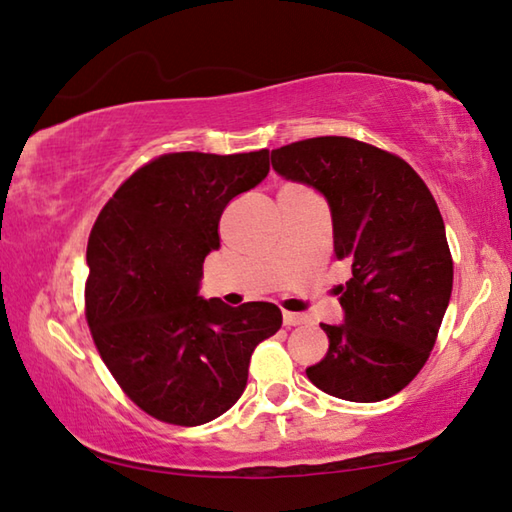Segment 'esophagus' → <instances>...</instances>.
Returning <instances> with one entry per match:
<instances>
[{"mask_svg":"<svg viewBox=\"0 0 512 512\" xmlns=\"http://www.w3.org/2000/svg\"><path fill=\"white\" fill-rule=\"evenodd\" d=\"M304 322H306V315L284 311V324H286V327H297V324H304Z\"/></svg>","mask_w":512,"mask_h":512,"instance_id":"obj_1","label":"esophagus"}]
</instances>
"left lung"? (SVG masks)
Segmentation results:
<instances>
[{"mask_svg": "<svg viewBox=\"0 0 512 512\" xmlns=\"http://www.w3.org/2000/svg\"><path fill=\"white\" fill-rule=\"evenodd\" d=\"M286 181L329 203L333 250L351 266L338 286L345 318L320 324L329 351L306 369L342 401L378 403L401 392L434 347L452 293V257L439 206L398 156L345 136L271 152Z\"/></svg>", "mask_w": 512, "mask_h": 512, "instance_id": "left-lung-1", "label": "left lung"}]
</instances>
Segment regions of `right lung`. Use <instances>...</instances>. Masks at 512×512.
<instances>
[{"instance_id": "1", "label": "right lung", "mask_w": 512, "mask_h": 512, "mask_svg": "<svg viewBox=\"0 0 512 512\" xmlns=\"http://www.w3.org/2000/svg\"><path fill=\"white\" fill-rule=\"evenodd\" d=\"M268 170V150L159 156L120 185L91 230V336L123 392L159 421L192 427L228 412L250 353L282 327L271 302L199 295L221 215Z\"/></svg>"}]
</instances>
